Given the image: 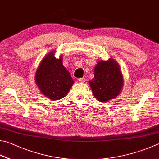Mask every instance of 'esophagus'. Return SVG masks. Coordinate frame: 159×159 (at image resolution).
<instances>
[{
	"mask_svg": "<svg viewBox=\"0 0 159 159\" xmlns=\"http://www.w3.org/2000/svg\"><path fill=\"white\" fill-rule=\"evenodd\" d=\"M78 81H79L80 82H85V78L84 77H82V78H79L78 79Z\"/></svg>",
	"mask_w": 159,
	"mask_h": 159,
	"instance_id": "obj_1",
	"label": "esophagus"
}]
</instances>
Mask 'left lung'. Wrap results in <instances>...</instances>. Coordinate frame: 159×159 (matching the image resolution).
I'll return each mask as SVG.
<instances>
[{
  "label": "left lung",
  "mask_w": 159,
  "mask_h": 159,
  "mask_svg": "<svg viewBox=\"0 0 159 159\" xmlns=\"http://www.w3.org/2000/svg\"><path fill=\"white\" fill-rule=\"evenodd\" d=\"M89 84L95 98L101 102L115 98L121 92L124 80L118 63L110 58L99 61L94 68V77Z\"/></svg>",
  "instance_id": "obj_1"
}]
</instances>
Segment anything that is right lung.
Returning <instances> with one entry per match:
<instances>
[{
    "mask_svg": "<svg viewBox=\"0 0 159 159\" xmlns=\"http://www.w3.org/2000/svg\"><path fill=\"white\" fill-rule=\"evenodd\" d=\"M49 52L42 60L35 73V82L47 98L58 101L68 94L73 84L70 74L63 66V57H54Z\"/></svg>",
    "mask_w": 159,
    "mask_h": 159,
    "instance_id": "right-lung-1",
    "label": "right lung"
}]
</instances>
